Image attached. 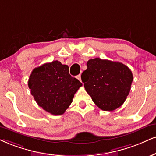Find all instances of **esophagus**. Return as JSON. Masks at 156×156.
<instances>
[{
  "mask_svg": "<svg viewBox=\"0 0 156 156\" xmlns=\"http://www.w3.org/2000/svg\"><path fill=\"white\" fill-rule=\"evenodd\" d=\"M76 78H77L78 80H80V81H81V82H82V80H81V74H79V75H77V76H76Z\"/></svg>",
  "mask_w": 156,
  "mask_h": 156,
  "instance_id": "1",
  "label": "esophagus"
}]
</instances>
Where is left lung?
I'll list each match as a JSON object with an SVG mask.
<instances>
[{
	"label": "left lung",
	"mask_w": 156,
	"mask_h": 156,
	"mask_svg": "<svg viewBox=\"0 0 156 156\" xmlns=\"http://www.w3.org/2000/svg\"><path fill=\"white\" fill-rule=\"evenodd\" d=\"M81 78L87 93L95 105L103 111H113L126 101L133 81V75L120 62L90 59Z\"/></svg>",
	"instance_id": "1"
}]
</instances>
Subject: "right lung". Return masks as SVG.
Listing matches in <instances>:
<instances>
[{"mask_svg":"<svg viewBox=\"0 0 156 156\" xmlns=\"http://www.w3.org/2000/svg\"><path fill=\"white\" fill-rule=\"evenodd\" d=\"M82 84L69 73V66L58 61L34 69L28 81L31 94L38 105L51 114L61 115L72 102Z\"/></svg>","mask_w":156,"mask_h":156,"instance_id":"add662e5","label":"right lung"}]
</instances>
